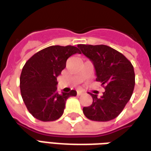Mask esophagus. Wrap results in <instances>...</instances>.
<instances>
[{"instance_id": "34e87169", "label": "esophagus", "mask_w": 151, "mask_h": 151, "mask_svg": "<svg viewBox=\"0 0 151 151\" xmlns=\"http://www.w3.org/2000/svg\"><path fill=\"white\" fill-rule=\"evenodd\" d=\"M84 93V91H82V90H77V95H82Z\"/></svg>"}]
</instances>
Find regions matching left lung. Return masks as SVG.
<instances>
[{"instance_id": "obj_1", "label": "left lung", "mask_w": 151, "mask_h": 151, "mask_svg": "<svg viewBox=\"0 0 151 151\" xmlns=\"http://www.w3.org/2000/svg\"><path fill=\"white\" fill-rule=\"evenodd\" d=\"M78 48L93 62L96 81L105 88L100 98L88 93L93 103L83 108L84 115L93 121L114 119L132 97L135 85L133 66L124 54L107 45H78Z\"/></svg>"}]
</instances>
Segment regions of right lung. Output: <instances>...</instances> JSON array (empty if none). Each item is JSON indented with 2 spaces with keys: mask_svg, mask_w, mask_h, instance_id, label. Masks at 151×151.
Returning a JSON list of instances; mask_svg holds the SVG:
<instances>
[{
  "mask_svg": "<svg viewBox=\"0 0 151 151\" xmlns=\"http://www.w3.org/2000/svg\"><path fill=\"white\" fill-rule=\"evenodd\" d=\"M81 53L72 45H53L40 50L27 61L20 76V91L28 111L41 121H54L63 115L66 101L76 91L59 94L57 77L66 67L67 58Z\"/></svg>",
  "mask_w": 151,
  "mask_h": 151,
  "instance_id": "1",
  "label": "right lung"
}]
</instances>
